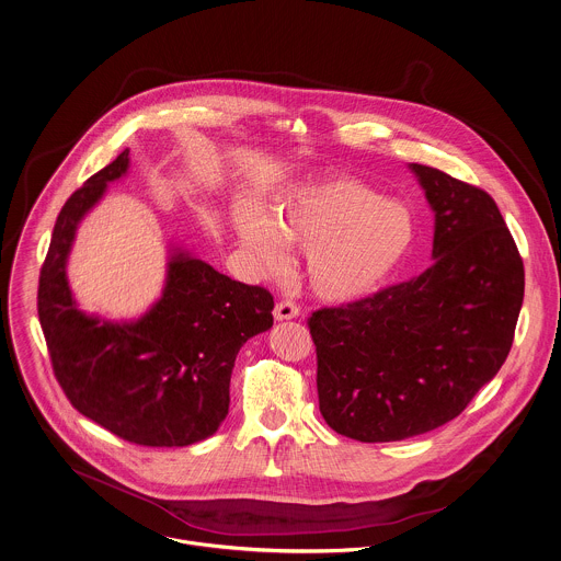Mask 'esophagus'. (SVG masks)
Returning <instances> with one entry per match:
<instances>
[{
    "label": "esophagus",
    "instance_id": "34e87169",
    "mask_svg": "<svg viewBox=\"0 0 561 561\" xmlns=\"http://www.w3.org/2000/svg\"><path fill=\"white\" fill-rule=\"evenodd\" d=\"M299 306L297 304H293V301H279L277 306H275V311H273V316H275V320H293V318H297L299 316Z\"/></svg>",
    "mask_w": 561,
    "mask_h": 561
}]
</instances>
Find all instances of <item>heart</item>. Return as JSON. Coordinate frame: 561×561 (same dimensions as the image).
<instances>
[{"mask_svg": "<svg viewBox=\"0 0 561 561\" xmlns=\"http://www.w3.org/2000/svg\"><path fill=\"white\" fill-rule=\"evenodd\" d=\"M237 232L251 260L268 273L288 264V248L308 251L311 288L329 301H353L396 268L413 239L409 210L353 179L290 188L271 215L237 213Z\"/></svg>", "mask_w": 561, "mask_h": 561, "instance_id": "1", "label": "heart"}]
</instances>
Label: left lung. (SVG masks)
<instances>
[{"label":"left lung","mask_w":561,"mask_h":561,"mask_svg":"<svg viewBox=\"0 0 561 561\" xmlns=\"http://www.w3.org/2000/svg\"><path fill=\"white\" fill-rule=\"evenodd\" d=\"M409 168L435 213V262L308 320L320 413L362 443L424 435L458 417L503 366L523 306V260L495 199L435 168Z\"/></svg>","instance_id":"8db88e82"}]
</instances>
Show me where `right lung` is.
I'll return each mask as SVG.
<instances>
[{
	"mask_svg": "<svg viewBox=\"0 0 561 561\" xmlns=\"http://www.w3.org/2000/svg\"><path fill=\"white\" fill-rule=\"evenodd\" d=\"M128 172V150L62 206L38 282V318L70 404L128 443L185 447L215 435L228 415L241 346L273 327V297L170 250L161 299L137 320L79 310L66 262L81 219Z\"/></svg>",
	"mask_w": 561,
	"mask_h": 561,
	"instance_id": "obj_1",
	"label": "right lung"
}]
</instances>
